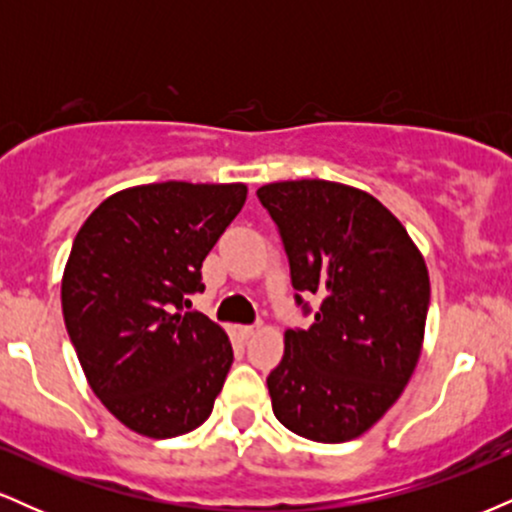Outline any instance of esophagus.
Listing matches in <instances>:
<instances>
[{"label": "esophagus", "instance_id": "esophagus-1", "mask_svg": "<svg viewBox=\"0 0 512 512\" xmlns=\"http://www.w3.org/2000/svg\"><path fill=\"white\" fill-rule=\"evenodd\" d=\"M257 330H260V325H243L238 332L243 339H250V337H255Z\"/></svg>", "mask_w": 512, "mask_h": 512}]
</instances>
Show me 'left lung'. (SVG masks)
<instances>
[{"label":"left lung","instance_id":"obj_1","mask_svg":"<svg viewBox=\"0 0 512 512\" xmlns=\"http://www.w3.org/2000/svg\"><path fill=\"white\" fill-rule=\"evenodd\" d=\"M279 228L291 284L320 298L308 330H286L267 378L274 416L317 443H346L385 414L419 363L431 284L407 228L368 192L330 180L257 190Z\"/></svg>","mask_w":512,"mask_h":512}]
</instances>
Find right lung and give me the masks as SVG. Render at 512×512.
Segmentation results:
<instances>
[{
	"instance_id": "obj_1",
	"label": "right lung",
	"mask_w": 512,
	"mask_h": 512,
	"mask_svg": "<svg viewBox=\"0 0 512 512\" xmlns=\"http://www.w3.org/2000/svg\"><path fill=\"white\" fill-rule=\"evenodd\" d=\"M248 187L154 182L101 202L76 233L62 313L88 385L132 431L175 438L209 419L233 349L190 305L202 262Z\"/></svg>"
}]
</instances>
